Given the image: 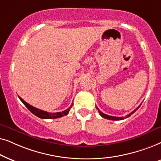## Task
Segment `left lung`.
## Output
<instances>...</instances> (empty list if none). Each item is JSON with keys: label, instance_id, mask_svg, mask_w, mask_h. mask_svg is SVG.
Returning <instances> with one entry per match:
<instances>
[{"label": "left lung", "instance_id": "1", "mask_svg": "<svg viewBox=\"0 0 161 161\" xmlns=\"http://www.w3.org/2000/svg\"><path fill=\"white\" fill-rule=\"evenodd\" d=\"M141 105H139L138 108H137L136 110H134L133 111H132V113H130V114H128L127 115H126L125 117H116V116H111V115H106V114H104V113H103L102 112H101V111L98 110V108L97 107H96V109H97V110H98V113H99V114H100V115L102 117H103V118H104V119H109V120H113V121H118V120H123V119H127V118H128V117H130V115H131L132 114H133V113L136 112V111L138 110V109L140 108V106Z\"/></svg>", "mask_w": 161, "mask_h": 161}]
</instances>
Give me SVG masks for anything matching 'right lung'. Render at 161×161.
<instances>
[{"label":"right lung","instance_id":"obj_1","mask_svg":"<svg viewBox=\"0 0 161 161\" xmlns=\"http://www.w3.org/2000/svg\"><path fill=\"white\" fill-rule=\"evenodd\" d=\"M19 98H20L21 102L23 103V104L26 107V108L29 109V110L31 111V112L33 113L34 115H35L36 116L40 118V119H58V118L63 117L64 115H66L68 114L69 111L73 106V104L70 106L69 108H68L67 110L63 111V112H58V113H48L46 111L40 110V109H37L34 107L30 105L29 104H28L27 102H25L24 100L22 99L20 96H18Z\"/></svg>","mask_w":161,"mask_h":161}]
</instances>
